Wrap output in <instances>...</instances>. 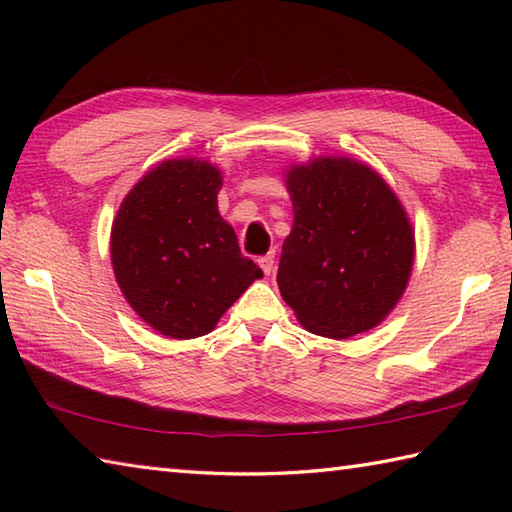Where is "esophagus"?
<instances>
[{
	"label": "esophagus",
	"instance_id": "esophagus-1",
	"mask_svg": "<svg viewBox=\"0 0 512 512\" xmlns=\"http://www.w3.org/2000/svg\"><path fill=\"white\" fill-rule=\"evenodd\" d=\"M257 264H259V268L264 270L266 275H270L273 273V264H275V253H268V255H264V257H259L257 259Z\"/></svg>",
	"mask_w": 512,
	"mask_h": 512
}]
</instances>
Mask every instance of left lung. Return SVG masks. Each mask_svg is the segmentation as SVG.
<instances>
[{
  "instance_id": "obj_1",
  "label": "left lung",
  "mask_w": 512,
  "mask_h": 512,
  "mask_svg": "<svg viewBox=\"0 0 512 512\" xmlns=\"http://www.w3.org/2000/svg\"><path fill=\"white\" fill-rule=\"evenodd\" d=\"M295 211L277 284L303 328L347 339L376 328L396 308L411 275L416 239L396 193L352 158L292 165Z\"/></svg>"
}]
</instances>
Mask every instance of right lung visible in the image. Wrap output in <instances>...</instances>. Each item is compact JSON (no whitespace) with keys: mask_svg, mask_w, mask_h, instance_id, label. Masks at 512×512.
Masks as SVG:
<instances>
[{"mask_svg":"<svg viewBox=\"0 0 512 512\" xmlns=\"http://www.w3.org/2000/svg\"><path fill=\"white\" fill-rule=\"evenodd\" d=\"M222 173L195 158L162 160L125 195L112 224L118 286L147 325L169 339L209 334L262 279L217 211Z\"/></svg>","mask_w":512,"mask_h":512,"instance_id":"1","label":"right lung"}]
</instances>
